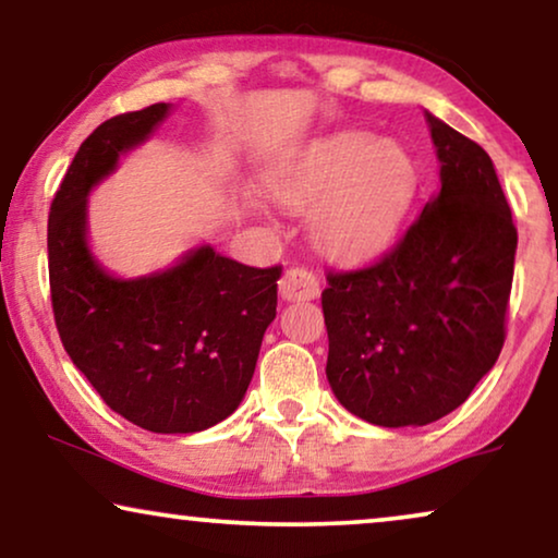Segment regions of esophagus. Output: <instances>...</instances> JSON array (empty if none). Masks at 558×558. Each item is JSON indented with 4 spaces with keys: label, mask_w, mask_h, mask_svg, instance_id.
<instances>
[{
    "label": "esophagus",
    "mask_w": 558,
    "mask_h": 558,
    "mask_svg": "<svg viewBox=\"0 0 558 558\" xmlns=\"http://www.w3.org/2000/svg\"><path fill=\"white\" fill-rule=\"evenodd\" d=\"M280 295L286 301H313L320 295L318 278L305 268H288L280 278Z\"/></svg>",
    "instance_id": "34e87169"
}]
</instances>
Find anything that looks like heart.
<instances>
[{"mask_svg": "<svg viewBox=\"0 0 558 558\" xmlns=\"http://www.w3.org/2000/svg\"><path fill=\"white\" fill-rule=\"evenodd\" d=\"M290 211H311V234L333 260H364L387 250L417 194V167L397 141L336 133L305 148L270 182Z\"/></svg>", "mask_w": 558, "mask_h": 558, "instance_id": "heart-1", "label": "heart"}]
</instances>
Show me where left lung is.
<instances>
[{
  "instance_id": "obj_1",
  "label": "left lung",
  "mask_w": 558,
  "mask_h": 558,
  "mask_svg": "<svg viewBox=\"0 0 558 558\" xmlns=\"http://www.w3.org/2000/svg\"><path fill=\"white\" fill-rule=\"evenodd\" d=\"M439 192L389 253L328 272L326 376L351 414L429 425L465 402L506 341L518 232L490 156L427 113Z\"/></svg>"
}]
</instances>
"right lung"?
<instances>
[{
	"instance_id": "1",
	"label": "right lung",
	"mask_w": 558,
	"mask_h": 558,
	"mask_svg": "<svg viewBox=\"0 0 558 558\" xmlns=\"http://www.w3.org/2000/svg\"><path fill=\"white\" fill-rule=\"evenodd\" d=\"M169 108L113 116L83 141L52 199L47 260L60 341L100 399L148 433L186 435L240 407L282 268H250L204 245L174 268L121 280L90 255L88 192Z\"/></svg>"
}]
</instances>
